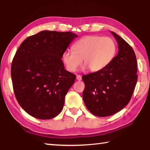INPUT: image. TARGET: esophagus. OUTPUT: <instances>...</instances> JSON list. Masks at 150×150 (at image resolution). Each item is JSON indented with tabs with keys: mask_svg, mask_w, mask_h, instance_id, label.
<instances>
[{
	"mask_svg": "<svg viewBox=\"0 0 150 150\" xmlns=\"http://www.w3.org/2000/svg\"><path fill=\"white\" fill-rule=\"evenodd\" d=\"M77 77V81H81V79H82V77H81L80 75H77V77Z\"/></svg>",
	"mask_w": 150,
	"mask_h": 150,
	"instance_id": "esophagus-1",
	"label": "esophagus"
}]
</instances>
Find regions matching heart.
Masks as SVG:
<instances>
[{"instance_id": "1", "label": "heart", "mask_w": 150, "mask_h": 150, "mask_svg": "<svg viewBox=\"0 0 150 150\" xmlns=\"http://www.w3.org/2000/svg\"><path fill=\"white\" fill-rule=\"evenodd\" d=\"M73 52L66 51L62 59L66 68L71 72L75 71L81 63L83 69L98 72L106 68L115 59L116 44L108 37L87 35L77 40L72 45Z\"/></svg>"}]
</instances>
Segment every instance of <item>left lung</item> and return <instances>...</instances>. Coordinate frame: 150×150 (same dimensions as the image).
Instances as JSON below:
<instances>
[{"instance_id":"8db88e82","label":"left lung","mask_w":150,"mask_h":150,"mask_svg":"<svg viewBox=\"0 0 150 150\" xmlns=\"http://www.w3.org/2000/svg\"><path fill=\"white\" fill-rule=\"evenodd\" d=\"M110 32L118 44V55L104 69L82 77L85 105L93 115L100 117L115 115L125 107L138 80L132 47L116 33Z\"/></svg>"}]
</instances>
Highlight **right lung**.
<instances>
[{
	"label": "right lung",
	"mask_w": 150,
	"mask_h": 150,
	"mask_svg": "<svg viewBox=\"0 0 150 150\" xmlns=\"http://www.w3.org/2000/svg\"><path fill=\"white\" fill-rule=\"evenodd\" d=\"M77 35L45 30L28 37L12 60L11 77L20 106L33 117L47 120L62 110L76 76L65 69L62 58Z\"/></svg>",
	"instance_id": "obj_1"
}]
</instances>
